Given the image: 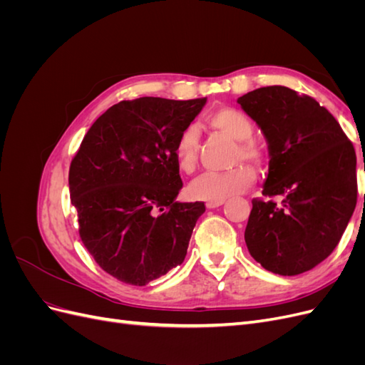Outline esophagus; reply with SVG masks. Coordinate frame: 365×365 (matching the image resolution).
<instances>
[{
    "instance_id": "obj_1",
    "label": "esophagus",
    "mask_w": 365,
    "mask_h": 365,
    "mask_svg": "<svg viewBox=\"0 0 365 365\" xmlns=\"http://www.w3.org/2000/svg\"><path fill=\"white\" fill-rule=\"evenodd\" d=\"M225 202V200H219V201H207V208H216V207H220Z\"/></svg>"
}]
</instances>
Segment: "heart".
<instances>
[{"mask_svg": "<svg viewBox=\"0 0 365 365\" xmlns=\"http://www.w3.org/2000/svg\"><path fill=\"white\" fill-rule=\"evenodd\" d=\"M208 123L215 129L224 132L228 137L239 141L235 161H250L260 164L263 161V150L256 141L251 140L254 125L251 118L240 109L220 108L208 115ZM200 135L195 126H187L181 130L175 141L173 155L178 168L192 173L197 161ZM256 181V170L250 164H237L236 168L225 172H205L190 184L189 193L195 200L219 201L239 195Z\"/></svg>", "mask_w": 365, "mask_h": 365, "instance_id": "b5f03b06", "label": "heart"}]
</instances>
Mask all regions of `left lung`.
Wrapping results in <instances>:
<instances>
[{"label":"left lung","mask_w":365,"mask_h":365,"mask_svg":"<svg viewBox=\"0 0 365 365\" xmlns=\"http://www.w3.org/2000/svg\"><path fill=\"white\" fill-rule=\"evenodd\" d=\"M237 103L268 143L262 193L282 200H252L248 251L274 274L306 272L332 254L355 212V148L324 106L291 88H257Z\"/></svg>","instance_id":"1"}]
</instances>
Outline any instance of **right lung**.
<instances>
[{"instance_id":"right-lung-1","label":"right lung","mask_w":365,"mask_h":365,"mask_svg":"<svg viewBox=\"0 0 365 365\" xmlns=\"http://www.w3.org/2000/svg\"><path fill=\"white\" fill-rule=\"evenodd\" d=\"M207 98L123 101L98 117L70 165L79 235L103 271L145 286L184 262L204 202H178L173 148Z\"/></svg>"}]
</instances>
